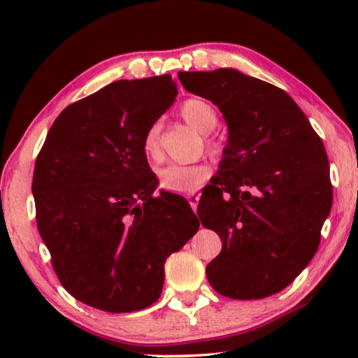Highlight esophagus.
Wrapping results in <instances>:
<instances>
[{
  "instance_id": "esophagus-1",
  "label": "esophagus",
  "mask_w": 358,
  "mask_h": 358,
  "mask_svg": "<svg viewBox=\"0 0 358 358\" xmlns=\"http://www.w3.org/2000/svg\"><path fill=\"white\" fill-rule=\"evenodd\" d=\"M187 201H189L191 208H192L194 211H196V210H197V205H199V201H201V197H199V196H194V194H192V196L187 197Z\"/></svg>"
}]
</instances>
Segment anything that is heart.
I'll return each instance as SVG.
<instances>
[{"label": "heart", "instance_id": "obj_1", "mask_svg": "<svg viewBox=\"0 0 358 358\" xmlns=\"http://www.w3.org/2000/svg\"><path fill=\"white\" fill-rule=\"evenodd\" d=\"M181 117L186 123H189L197 131L207 132L213 131L217 124V113L215 107L203 99H187L180 107ZM161 121H155L145 132L142 141L143 155L150 161H156L161 155ZM208 148L216 153L217 145L213 141H208ZM210 177V167L205 164L196 166H167L159 171V187L172 194H191Z\"/></svg>", "mask_w": 358, "mask_h": 358}]
</instances>
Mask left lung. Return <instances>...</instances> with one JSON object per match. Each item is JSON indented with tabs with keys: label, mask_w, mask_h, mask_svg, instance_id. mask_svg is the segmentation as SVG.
Wrapping results in <instances>:
<instances>
[{
	"label": "left lung",
	"mask_w": 358,
	"mask_h": 358,
	"mask_svg": "<svg viewBox=\"0 0 358 358\" xmlns=\"http://www.w3.org/2000/svg\"><path fill=\"white\" fill-rule=\"evenodd\" d=\"M178 78L220 107L229 126L215 186L197 208L202 226L222 241L207 265L211 287L234 300L281 292L316 254L330 213L324 143L275 85L227 68L178 72Z\"/></svg>",
	"instance_id": "1"
}]
</instances>
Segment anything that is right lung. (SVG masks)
<instances>
[{
    "mask_svg": "<svg viewBox=\"0 0 358 358\" xmlns=\"http://www.w3.org/2000/svg\"><path fill=\"white\" fill-rule=\"evenodd\" d=\"M177 93L171 74L107 85L58 115L36 157V221L53 270L98 310L153 305L166 259L201 226L187 202L153 196L156 175L142 150Z\"/></svg>",
    "mask_w": 358,
    "mask_h": 358,
    "instance_id": "right-lung-1",
    "label": "right lung"
}]
</instances>
